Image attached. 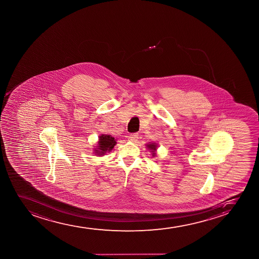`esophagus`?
Wrapping results in <instances>:
<instances>
[{
  "mask_svg": "<svg viewBox=\"0 0 259 259\" xmlns=\"http://www.w3.org/2000/svg\"><path fill=\"white\" fill-rule=\"evenodd\" d=\"M138 136L139 135L137 134V133H133V134L130 135V137H128V141H131V142H136L138 139Z\"/></svg>",
  "mask_w": 259,
  "mask_h": 259,
  "instance_id": "1",
  "label": "esophagus"
}]
</instances>
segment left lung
<instances>
[{"label": "left lung", "mask_w": 259, "mask_h": 259, "mask_svg": "<svg viewBox=\"0 0 259 259\" xmlns=\"http://www.w3.org/2000/svg\"><path fill=\"white\" fill-rule=\"evenodd\" d=\"M148 148H149V149H152V150H155V149H156V145H155L154 143H152V144H149V145H148ZM152 152H153V155H155L154 151Z\"/></svg>", "instance_id": "1"}]
</instances>
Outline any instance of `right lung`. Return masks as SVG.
Segmentation results:
<instances>
[{
    "label": "right lung",
    "mask_w": 259,
    "mask_h": 259,
    "mask_svg": "<svg viewBox=\"0 0 259 259\" xmlns=\"http://www.w3.org/2000/svg\"><path fill=\"white\" fill-rule=\"evenodd\" d=\"M116 140L114 137L109 135H102L99 137L98 149H95V153L98 155H103L107 151H110L116 145Z\"/></svg>",
    "instance_id": "add662e5"
}]
</instances>
